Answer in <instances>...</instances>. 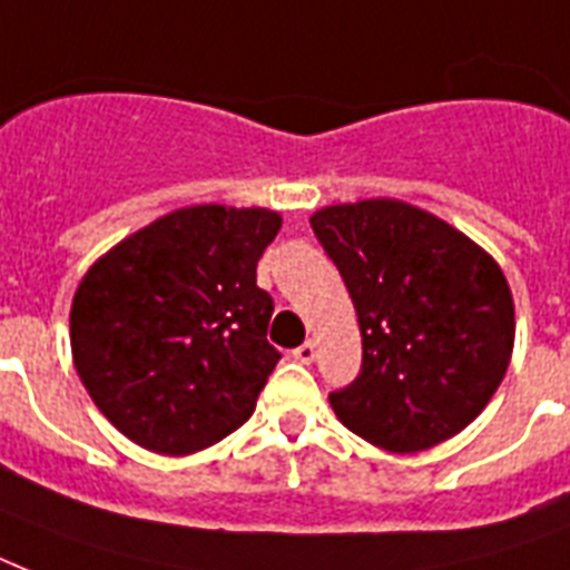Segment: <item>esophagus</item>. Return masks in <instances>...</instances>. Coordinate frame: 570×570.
<instances>
[{
  "label": "esophagus",
  "mask_w": 570,
  "mask_h": 570,
  "mask_svg": "<svg viewBox=\"0 0 570 570\" xmlns=\"http://www.w3.org/2000/svg\"><path fill=\"white\" fill-rule=\"evenodd\" d=\"M293 357L298 361V364H313V357H316V343H313V340L302 343V346L293 352Z\"/></svg>",
  "instance_id": "34e87169"
}]
</instances>
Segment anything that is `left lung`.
I'll list each match as a JSON object with an SVG mask.
<instances>
[{
    "instance_id": "8db88e82",
    "label": "left lung",
    "mask_w": 570,
    "mask_h": 570,
    "mask_svg": "<svg viewBox=\"0 0 570 570\" xmlns=\"http://www.w3.org/2000/svg\"><path fill=\"white\" fill-rule=\"evenodd\" d=\"M352 295L361 373L328 393L340 423L393 452L473 423L514 346V304L485 250L402 200L325 206L311 218Z\"/></svg>"
}]
</instances>
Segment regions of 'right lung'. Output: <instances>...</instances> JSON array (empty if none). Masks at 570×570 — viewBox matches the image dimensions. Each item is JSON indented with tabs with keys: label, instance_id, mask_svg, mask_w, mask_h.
Masks as SVG:
<instances>
[{
	"label": "right lung",
	"instance_id": "obj_1",
	"mask_svg": "<svg viewBox=\"0 0 570 570\" xmlns=\"http://www.w3.org/2000/svg\"><path fill=\"white\" fill-rule=\"evenodd\" d=\"M268 209L204 204L165 215L82 277L70 311L76 373L109 423L145 450L189 455L236 432L275 364V302L257 263Z\"/></svg>",
	"mask_w": 570,
	"mask_h": 570
}]
</instances>
